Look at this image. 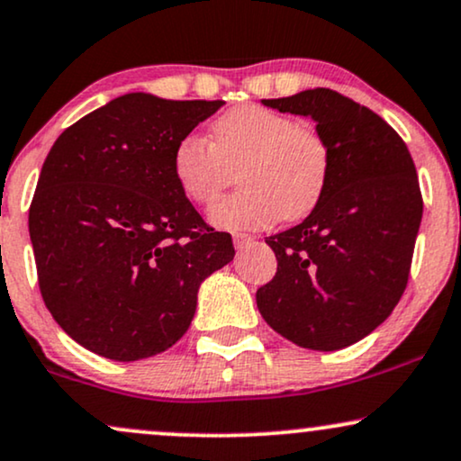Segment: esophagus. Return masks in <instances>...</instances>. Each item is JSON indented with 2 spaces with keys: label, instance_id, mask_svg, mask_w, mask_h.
<instances>
[{
  "label": "esophagus",
  "instance_id": "esophagus-1",
  "mask_svg": "<svg viewBox=\"0 0 461 461\" xmlns=\"http://www.w3.org/2000/svg\"><path fill=\"white\" fill-rule=\"evenodd\" d=\"M255 245V238L249 236V234H234V247L238 251H242V249H249Z\"/></svg>",
  "mask_w": 461,
  "mask_h": 461
}]
</instances>
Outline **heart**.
Returning a JSON list of instances; mask_svg holds the SVG:
<instances>
[{
	"label": "heart",
	"mask_w": 461,
	"mask_h": 461,
	"mask_svg": "<svg viewBox=\"0 0 461 461\" xmlns=\"http://www.w3.org/2000/svg\"><path fill=\"white\" fill-rule=\"evenodd\" d=\"M171 167L182 195L202 208H212L238 168L243 191L215 203L210 221L223 230H264L276 219H307L320 206L332 154L313 126L262 104H240L212 122L210 141L182 137Z\"/></svg>",
	"instance_id": "1"
}]
</instances>
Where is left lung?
<instances>
[{"instance_id": "obj_1", "label": "left lung", "mask_w": 461, "mask_h": 461, "mask_svg": "<svg viewBox=\"0 0 461 461\" xmlns=\"http://www.w3.org/2000/svg\"><path fill=\"white\" fill-rule=\"evenodd\" d=\"M264 104L312 115L332 169L320 206L266 238L276 275L255 294L258 309L296 346L341 350L389 318L406 290L423 216L417 167L393 126L329 87Z\"/></svg>"}]
</instances>
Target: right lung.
Returning <instances> with one entry per match:
<instances>
[{"label": "right lung", "mask_w": 461, "mask_h": 461, "mask_svg": "<svg viewBox=\"0 0 461 461\" xmlns=\"http://www.w3.org/2000/svg\"><path fill=\"white\" fill-rule=\"evenodd\" d=\"M223 101L126 94L68 126L30 206L38 287L79 346L111 360L165 352L191 326L199 284L234 259L182 195L174 149Z\"/></svg>", "instance_id": "1"}]
</instances>
